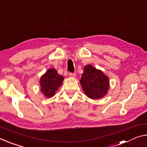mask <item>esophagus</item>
Segmentation results:
<instances>
[{"mask_svg": "<svg viewBox=\"0 0 147 147\" xmlns=\"http://www.w3.org/2000/svg\"><path fill=\"white\" fill-rule=\"evenodd\" d=\"M69 76H70V77H75L76 74L75 73H69Z\"/></svg>", "mask_w": 147, "mask_h": 147, "instance_id": "esophagus-1", "label": "esophagus"}]
</instances>
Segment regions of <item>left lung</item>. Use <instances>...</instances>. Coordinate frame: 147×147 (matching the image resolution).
Masks as SVG:
<instances>
[{"instance_id":"8db88e82","label":"left lung","mask_w":147,"mask_h":147,"mask_svg":"<svg viewBox=\"0 0 147 147\" xmlns=\"http://www.w3.org/2000/svg\"><path fill=\"white\" fill-rule=\"evenodd\" d=\"M80 84L88 97L97 99L107 94L109 89V78L100 70L92 65H86L84 68Z\"/></svg>"}]
</instances>
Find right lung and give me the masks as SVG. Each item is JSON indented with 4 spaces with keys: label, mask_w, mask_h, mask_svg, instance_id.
I'll return each mask as SVG.
<instances>
[{
    "label": "right lung",
    "mask_w": 147,
    "mask_h": 147,
    "mask_svg": "<svg viewBox=\"0 0 147 147\" xmlns=\"http://www.w3.org/2000/svg\"><path fill=\"white\" fill-rule=\"evenodd\" d=\"M63 80V77L57 73L56 70L48 69L40 78L41 92L46 97H52L55 95V91L61 85Z\"/></svg>",
    "instance_id": "1"
}]
</instances>
